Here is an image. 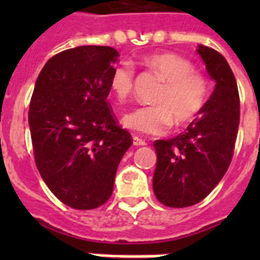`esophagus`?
<instances>
[{"instance_id": "esophagus-1", "label": "esophagus", "mask_w": 260, "mask_h": 260, "mask_svg": "<svg viewBox=\"0 0 260 260\" xmlns=\"http://www.w3.org/2000/svg\"><path fill=\"white\" fill-rule=\"evenodd\" d=\"M134 146L136 147H140V146H146V142L140 139L139 136H134Z\"/></svg>"}]
</instances>
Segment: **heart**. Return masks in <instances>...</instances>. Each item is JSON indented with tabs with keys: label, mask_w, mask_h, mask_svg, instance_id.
Wrapping results in <instances>:
<instances>
[{
	"label": "heart",
	"mask_w": 260,
	"mask_h": 260,
	"mask_svg": "<svg viewBox=\"0 0 260 260\" xmlns=\"http://www.w3.org/2000/svg\"><path fill=\"white\" fill-rule=\"evenodd\" d=\"M146 64L159 73L166 82L155 97L156 105L139 106L122 117V125L144 135H163L173 125L193 121L205 108L209 82L187 59L171 52L152 54ZM135 71L129 63L121 62L110 73L109 87L114 97L124 101L134 89Z\"/></svg>",
	"instance_id": "b5f03b06"
}]
</instances>
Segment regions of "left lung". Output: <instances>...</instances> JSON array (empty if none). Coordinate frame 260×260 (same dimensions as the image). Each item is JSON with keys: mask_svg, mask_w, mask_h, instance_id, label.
I'll list each match as a JSON object with an SVG mask.
<instances>
[{"mask_svg": "<svg viewBox=\"0 0 260 260\" xmlns=\"http://www.w3.org/2000/svg\"><path fill=\"white\" fill-rule=\"evenodd\" d=\"M198 55L216 85L205 108L183 134L155 140L152 187L159 202L186 208L202 201L221 181L232 160L240 120L235 75L220 52L198 46Z\"/></svg>", "mask_w": 260, "mask_h": 260, "instance_id": "left-lung-1", "label": "left lung"}]
</instances>
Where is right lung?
Instances as JSON below:
<instances>
[{
    "instance_id": "add662e5",
    "label": "right lung",
    "mask_w": 260,
    "mask_h": 260,
    "mask_svg": "<svg viewBox=\"0 0 260 260\" xmlns=\"http://www.w3.org/2000/svg\"><path fill=\"white\" fill-rule=\"evenodd\" d=\"M117 60L112 47H75L52 56L35 83L28 113L35 162L55 197L74 209L109 200L132 146L106 101Z\"/></svg>"
}]
</instances>
